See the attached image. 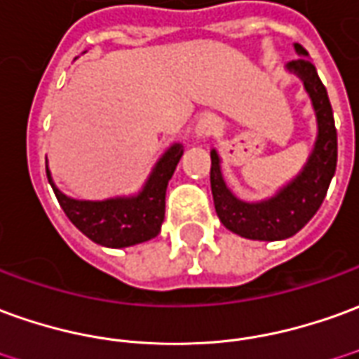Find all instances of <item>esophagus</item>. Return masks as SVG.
<instances>
[{"label":"esophagus","mask_w":359,"mask_h":359,"mask_svg":"<svg viewBox=\"0 0 359 359\" xmlns=\"http://www.w3.org/2000/svg\"><path fill=\"white\" fill-rule=\"evenodd\" d=\"M217 130V120H215L214 114H204L202 118L198 120L196 124V137H210Z\"/></svg>","instance_id":"esophagus-1"}]
</instances>
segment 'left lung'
<instances>
[{
  "mask_svg": "<svg viewBox=\"0 0 359 359\" xmlns=\"http://www.w3.org/2000/svg\"><path fill=\"white\" fill-rule=\"evenodd\" d=\"M299 60L290 62L285 69L297 75L309 95L317 118V137L303 169L274 196L245 202L233 194L225 184L219 154L212 149V194L219 222L245 239L282 241L293 237L303 229L327 196L328 184L337 171V128L327 89L317 75V69L307 60V50L302 44H293Z\"/></svg>",
  "mask_w": 359,
  "mask_h": 359,
  "instance_id": "left-lung-1",
  "label": "left lung"
}]
</instances>
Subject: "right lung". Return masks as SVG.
I'll return each mask as SVG.
<instances>
[{"label":"right lung","mask_w":359,"mask_h":359,"mask_svg":"<svg viewBox=\"0 0 359 359\" xmlns=\"http://www.w3.org/2000/svg\"><path fill=\"white\" fill-rule=\"evenodd\" d=\"M182 154L184 147L179 142L167 147V151L154 165L142 190L130 196L77 200L64 194L56 187L48 163H46V175L62 210L85 237L109 249H124L159 235L161 223L165 219L167 184Z\"/></svg>","instance_id":"obj_1"}]
</instances>
